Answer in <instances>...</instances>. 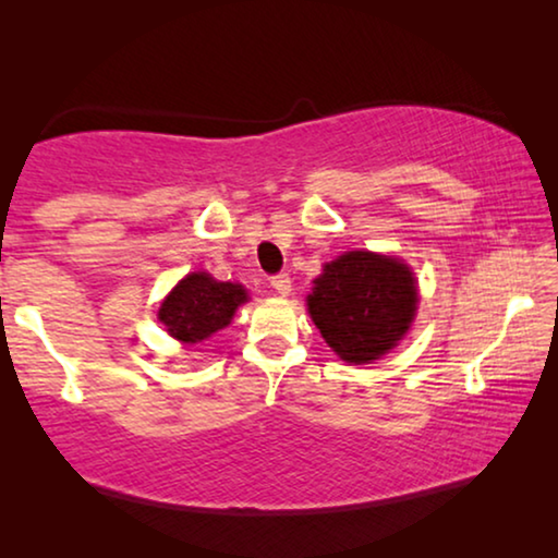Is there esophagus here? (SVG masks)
<instances>
[{"label":"esophagus","instance_id":"34e87169","mask_svg":"<svg viewBox=\"0 0 558 558\" xmlns=\"http://www.w3.org/2000/svg\"><path fill=\"white\" fill-rule=\"evenodd\" d=\"M271 287H274V292H277V294L287 296L289 292H292V279H289V274H274Z\"/></svg>","mask_w":558,"mask_h":558}]
</instances>
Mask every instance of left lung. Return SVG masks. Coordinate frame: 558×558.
<instances>
[{
	"mask_svg": "<svg viewBox=\"0 0 558 558\" xmlns=\"http://www.w3.org/2000/svg\"><path fill=\"white\" fill-rule=\"evenodd\" d=\"M310 315L327 345L348 363H371L409 330L416 284L399 258L350 251L315 279Z\"/></svg>",
	"mask_w": 558,
	"mask_h": 558,
	"instance_id": "obj_1",
	"label": "left lung"
}]
</instances>
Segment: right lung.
Listing matches in <instances>:
<instances>
[{
    "instance_id": "1",
    "label": "right lung",
    "mask_w": 558,
    "mask_h": 558,
    "mask_svg": "<svg viewBox=\"0 0 558 558\" xmlns=\"http://www.w3.org/2000/svg\"><path fill=\"white\" fill-rule=\"evenodd\" d=\"M246 289L231 281H216L208 274H187L159 307V319L172 338L182 342L205 340L231 323Z\"/></svg>"
}]
</instances>
